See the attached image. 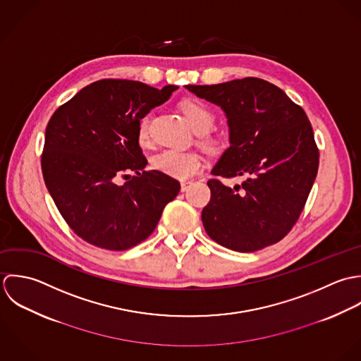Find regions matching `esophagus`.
Masks as SVG:
<instances>
[{"label": "esophagus", "mask_w": 361, "mask_h": 361, "mask_svg": "<svg viewBox=\"0 0 361 361\" xmlns=\"http://www.w3.org/2000/svg\"><path fill=\"white\" fill-rule=\"evenodd\" d=\"M191 184H192L191 181H183V183H181V191H183V192L187 191V190L191 187Z\"/></svg>", "instance_id": "1"}]
</instances>
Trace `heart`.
I'll use <instances>...</instances> for the list:
<instances>
[{
    "label": "heart",
    "instance_id": "1",
    "mask_svg": "<svg viewBox=\"0 0 361 361\" xmlns=\"http://www.w3.org/2000/svg\"><path fill=\"white\" fill-rule=\"evenodd\" d=\"M180 110L190 123L192 131L201 135V142L211 147L220 149L223 141L208 135L215 124V113L209 106L198 99H184L180 103ZM150 116L145 114L137 126V138L141 145L149 144ZM204 166L202 157L194 152H181L176 149H164L152 159V167L171 178L188 180L201 171Z\"/></svg>",
    "mask_w": 361,
    "mask_h": 361
}]
</instances>
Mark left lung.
Instances as JSON below:
<instances>
[{
	"label": "left lung",
	"instance_id": "obj_1",
	"mask_svg": "<svg viewBox=\"0 0 361 361\" xmlns=\"http://www.w3.org/2000/svg\"><path fill=\"white\" fill-rule=\"evenodd\" d=\"M221 107L230 146L212 174L245 181L233 188L208 181L202 223L217 244L254 252L281 241L301 215L319 164L305 111L274 83L243 78L219 85H185Z\"/></svg>",
	"mask_w": 361,
	"mask_h": 361
}]
</instances>
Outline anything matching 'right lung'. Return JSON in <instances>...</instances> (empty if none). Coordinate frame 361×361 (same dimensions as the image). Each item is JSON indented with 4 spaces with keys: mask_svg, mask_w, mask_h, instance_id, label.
<instances>
[{
    "mask_svg": "<svg viewBox=\"0 0 361 361\" xmlns=\"http://www.w3.org/2000/svg\"><path fill=\"white\" fill-rule=\"evenodd\" d=\"M176 89L102 79L51 116L42 153L43 178L61 216L86 243L110 251L135 247L180 192L176 178L145 171L147 160L137 138L140 118ZM120 175L130 180L118 186Z\"/></svg>",
    "mask_w": 361,
    "mask_h": 361,
    "instance_id": "right-lung-1",
    "label": "right lung"
}]
</instances>
